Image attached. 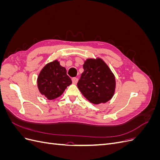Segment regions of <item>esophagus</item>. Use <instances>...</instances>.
<instances>
[{"label":"esophagus","mask_w":160,"mask_h":160,"mask_svg":"<svg viewBox=\"0 0 160 160\" xmlns=\"http://www.w3.org/2000/svg\"><path fill=\"white\" fill-rule=\"evenodd\" d=\"M72 81L74 84H76L77 82H78V78H77V77H73V78H72Z\"/></svg>","instance_id":"esophagus-1"}]
</instances>
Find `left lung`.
Segmentation results:
<instances>
[{
    "label": "left lung",
    "instance_id": "obj_1",
    "mask_svg": "<svg viewBox=\"0 0 160 160\" xmlns=\"http://www.w3.org/2000/svg\"><path fill=\"white\" fill-rule=\"evenodd\" d=\"M77 83L80 91L94 104L106 103L114 94L115 79L108 66L101 59H89Z\"/></svg>",
    "mask_w": 160,
    "mask_h": 160
}]
</instances>
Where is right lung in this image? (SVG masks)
<instances>
[{
  "label": "right lung",
  "mask_w": 160,
  "mask_h": 160,
  "mask_svg": "<svg viewBox=\"0 0 160 160\" xmlns=\"http://www.w3.org/2000/svg\"><path fill=\"white\" fill-rule=\"evenodd\" d=\"M71 83L66 69L57 61L49 62L43 67L37 79L38 90L49 100L59 98Z\"/></svg>",
  "instance_id": "add662e5"
}]
</instances>
